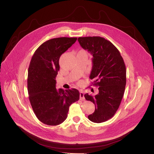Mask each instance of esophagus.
Masks as SVG:
<instances>
[{
	"label": "esophagus",
	"mask_w": 154,
	"mask_h": 154,
	"mask_svg": "<svg viewBox=\"0 0 154 154\" xmlns=\"http://www.w3.org/2000/svg\"><path fill=\"white\" fill-rule=\"evenodd\" d=\"M79 97H80V100H82L85 99V97H84V92L82 91L80 92V94H79Z\"/></svg>",
	"instance_id": "esophagus-1"
}]
</instances>
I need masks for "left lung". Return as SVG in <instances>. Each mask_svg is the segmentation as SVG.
<instances>
[{
	"mask_svg": "<svg viewBox=\"0 0 154 154\" xmlns=\"http://www.w3.org/2000/svg\"><path fill=\"white\" fill-rule=\"evenodd\" d=\"M81 46L92 55V67L89 78L99 92L95 96L86 94L85 99L95 104V111L88 119L102 123L111 119L121 103L126 84V66L118 49L101 37H79Z\"/></svg>",
	"mask_w": 154,
	"mask_h": 154,
	"instance_id": "left-lung-1",
	"label": "left lung"
}]
</instances>
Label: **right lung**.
I'll list each match as a JSON object with an SVG mask.
<instances>
[{
  "label": "right lung",
  "instance_id": "1",
  "mask_svg": "<svg viewBox=\"0 0 154 154\" xmlns=\"http://www.w3.org/2000/svg\"><path fill=\"white\" fill-rule=\"evenodd\" d=\"M76 40V37L50 39L42 44L32 57L27 79L29 99L35 116L45 125L62 123L69 106L79 99L76 89L56 88L60 57Z\"/></svg>",
  "mask_w": 154,
  "mask_h": 154
}]
</instances>
